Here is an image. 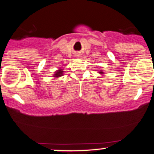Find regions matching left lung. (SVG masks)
<instances>
[{
  "mask_svg": "<svg viewBox=\"0 0 154 154\" xmlns=\"http://www.w3.org/2000/svg\"><path fill=\"white\" fill-rule=\"evenodd\" d=\"M99 74H104V72H103V71H99Z\"/></svg>",
  "mask_w": 154,
  "mask_h": 154,
  "instance_id": "8db88e82",
  "label": "left lung"
}]
</instances>
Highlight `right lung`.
<instances>
[{
	"instance_id": "1",
	"label": "right lung",
	"mask_w": 154,
	"mask_h": 154,
	"mask_svg": "<svg viewBox=\"0 0 154 154\" xmlns=\"http://www.w3.org/2000/svg\"><path fill=\"white\" fill-rule=\"evenodd\" d=\"M63 69H58L57 72H55V74H54V77H61V76H63Z\"/></svg>"
}]
</instances>
